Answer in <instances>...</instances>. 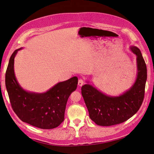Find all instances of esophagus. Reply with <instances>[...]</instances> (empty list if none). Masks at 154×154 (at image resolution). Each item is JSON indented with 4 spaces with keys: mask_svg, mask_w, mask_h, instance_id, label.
<instances>
[{
    "mask_svg": "<svg viewBox=\"0 0 154 154\" xmlns=\"http://www.w3.org/2000/svg\"><path fill=\"white\" fill-rule=\"evenodd\" d=\"M84 82L82 79H79V81H78V85L80 86V87H81L84 84Z\"/></svg>",
    "mask_w": 154,
    "mask_h": 154,
    "instance_id": "esophagus-1",
    "label": "esophagus"
}]
</instances>
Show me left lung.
I'll return each mask as SVG.
<instances>
[{"instance_id": "left-lung-1", "label": "left lung", "mask_w": 154, "mask_h": 154, "mask_svg": "<svg viewBox=\"0 0 154 154\" xmlns=\"http://www.w3.org/2000/svg\"><path fill=\"white\" fill-rule=\"evenodd\" d=\"M130 48L137 57V73L129 89L119 96H109L88 81L82 86V95L89 117L97 125L108 126L125 122L135 114L142 104L147 77L146 66L140 49L135 46Z\"/></svg>"}]
</instances>
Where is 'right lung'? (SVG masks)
I'll list each match as a JSON object with an SVG mask.
<instances>
[{"label": "right lung", "instance_id": "obj_1", "mask_svg": "<svg viewBox=\"0 0 154 154\" xmlns=\"http://www.w3.org/2000/svg\"><path fill=\"white\" fill-rule=\"evenodd\" d=\"M22 48L13 52L5 73V86L12 108L23 122L42 129L55 128L63 122L66 104L77 89L78 78L58 82L42 93L26 91L17 81L14 69V58Z\"/></svg>", "mask_w": 154, "mask_h": 154}]
</instances>
